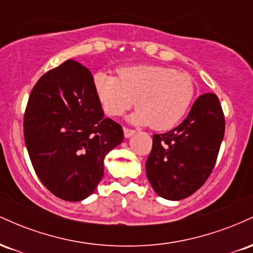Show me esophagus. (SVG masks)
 Instances as JSON below:
<instances>
[{"label":"esophagus","instance_id":"obj_1","mask_svg":"<svg viewBox=\"0 0 253 253\" xmlns=\"http://www.w3.org/2000/svg\"><path fill=\"white\" fill-rule=\"evenodd\" d=\"M134 133H135L134 129L126 128V127H125V128H124V135H125V138H129V136H132L133 134H134Z\"/></svg>","mask_w":253,"mask_h":253}]
</instances>
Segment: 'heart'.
<instances>
[{"mask_svg":"<svg viewBox=\"0 0 253 253\" xmlns=\"http://www.w3.org/2000/svg\"><path fill=\"white\" fill-rule=\"evenodd\" d=\"M118 77L97 72L92 78L95 94L109 117H120L134 103L129 120L158 130L175 127L189 110L194 84L188 75L162 65L123 66Z\"/></svg>","mask_w":253,"mask_h":253,"instance_id":"obj_1","label":"heart"}]
</instances>
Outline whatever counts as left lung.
I'll return each mask as SVG.
<instances>
[{
    "mask_svg": "<svg viewBox=\"0 0 253 253\" xmlns=\"http://www.w3.org/2000/svg\"><path fill=\"white\" fill-rule=\"evenodd\" d=\"M223 134L225 117L211 92L196 98L181 125L153 134L145 167L156 194L178 201L200 189L215 165Z\"/></svg>",
    "mask_w": 253,
    "mask_h": 253,
    "instance_id": "left-lung-1",
    "label": "left lung"
}]
</instances>
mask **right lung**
<instances>
[{
  "instance_id": "obj_1",
  "label": "right lung",
  "mask_w": 253,
  "mask_h": 253,
  "mask_svg": "<svg viewBox=\"0 0 253 253\" xmlns=\"http://www.w3.org/2000/svg\"><path fill=\"white\" fill-rule=\"evenodd\" d=\"M25 143L34 171L54 196L82 201L103 177V159L124 140L104 118L85 66L66 60L40 77L28 98Z\"/></svg>"
}]
</instances>
